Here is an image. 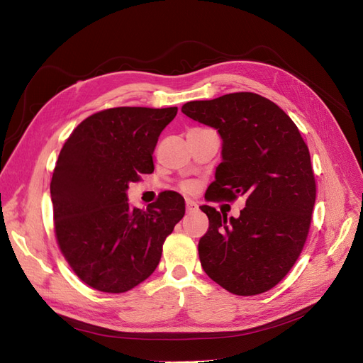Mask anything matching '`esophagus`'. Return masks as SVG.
I'll list each match as a JSON object with an SVG mask.
<instances>
[{
  "instance_id": "34e87169",
  "label": "esophagus",
  "mask_w": 363,
  "mask_h": 363,
  "mask_svg": "<svg viewBox=\"0 0 363 363\" xmlns=\"http://www.w3.org/2000/svg\"><path fill=\"white\" fill-rule=\"evenodd\" d=\"M185 206H186V212H188V213L196 212V211L199 209L197 203H196V201H193V200H190V199H186V200H185Z\"/></svg>"
}]
</instances>
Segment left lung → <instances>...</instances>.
Instances as JSON below:
<instances>
[{"label": "left lung", "instance_id": "left-lung-1", "mask_svg": "<svg viewBox=\"0 0 363 363\" xmlns=\"http://www.w3.org/2000/svg\"><path fill=\"white\" fill-rule=\"evenodd\" d=\"M182 113L223 139V162L204 197L246 201L238 218L201 206L209 218L199 242L204 273L235 295L274 288L301 254L316 200L301 133L281 108L250 91L186 102Z\"/></svg>", "mask_w": 363, "mask_h": 363}]
</instances>
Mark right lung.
Instances as JSON below:
<instances>
[{
    "label": "right lung",
    "mask_w": 363,
    "mask_h": 363,
    "mask_svg": "<svg viewBox=\"0 0 363 363\" xmlns=\"http://www.w3.org/2000/svg\"><path fill=\"white\" fill-rule=\"evenodd\" d=\"M177 113V106L109 108L78 124L60 150L50 184L56 239L93 289L121 294L148 279L185 213L175 191L147 211L128 201L129 185L154 172L157 140Z\"/></svg>",
    "instance_id": "1"
}]
</instances>
